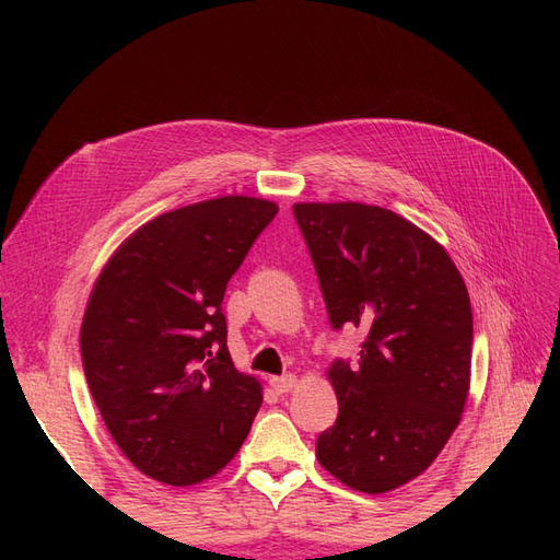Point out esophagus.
<instances>
[{
    "label": "esophagus",
    "instance_id": "34e87169",
    "mask_svg": "<svg viewBox=\"0 0 560 560\" xmlns=\"http://www.w3.org/2000/svg\"><path fill=\"white\" fill-rule=\"evenodd\" d=\"M294 385H296V376H292V374L270 378V387H273L278 395H284V393H290V389H292Z\"/></svg>",
    "mask_w": 560,
    "mask_h": 560
}]
</instances>
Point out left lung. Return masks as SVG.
Masks as SVG:
<instances>
[{
    "label": "left lung",
    "instance_id": "obj_1",
    "mask_svg": "<svg viewBox=\"0 0 560 560\" xmlns=\"http://www.w3.org/2000/svg\"><path fill=\"white\" fill-rule=\"evenodd\" d=\"M334 331L360 327V360H334L338 418L315 455L338 481L387 493L425 471L460 422L471 369L467 287L446 249L362 202H299Z\"/></svg>",
    "mask_w": 560,
    "mask_h": 560
}]
</instances>
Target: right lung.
Masks as SVG:
<instances>
[{
  "label": "right lung",
  "mask_w": 560,
  "mask_h": 560,
  "mask_svg": "<svg viewBox=\"0 0 560 560\" xmlns=\"http://www.w3.org/2000/svg\"><path fill=\"white\" fill-rule=\"evenodd\" d=\"M276 202L226 196L156 217L116 249L81 325V362L116 446L191 486L238 453L261 385L233 366L222 301Z\"/></svg>",
  "instance_id": "add662e5"
}]
</instances>
